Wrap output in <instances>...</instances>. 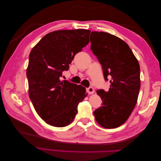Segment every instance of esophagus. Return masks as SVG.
Listing matches in <instances>:
<instances>
[{
    "label": "esophagus",
    "instance_id": "34e87169",
    "mask_svg": "<svg viewBox=\"0 0 161 161\" xmlns=\"http://www.w3.org/2000/svg\"><path fill=\"white\" fill-rule=\"evenodd\" d=\"M87 92H88V93L89 95H91V94H93L94 93L95 90H94L93 88H92V87L90 86V87H89L88 89H87Z\"/></svg>",
    "mask_w": 161,
    "mask_h": 161
}]
</instances>
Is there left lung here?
Masks as SVG:
<instances>
[{
	"instance_id": "left-lung-1",
	"label": "left lung",
	"mask_w": 161,
	"mask_h": 161,
	"mask_svg": "<svg viewBox=\"0 0 161 161\" xmlns=\"http://www.w3.org/2000/svg\"><path fill=\"white\" fill-rule=\"evenodd\" d=\"M91 49L103 67L106 80L111 76L108 91L97 90L103 103L93 114L101 127L115 128L124 124L137 103L140 88V69L129 46L103 31H92Z\"/></svg>"
}]
</instances>
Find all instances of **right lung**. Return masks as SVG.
I'll use <instances>...</instances> for the list:
<instances>
[{"label":"right lung","instance_id":"add662e5","mask_svg":"<svg viewBox=\"0 0 161 161\" xmlns=\"http://www.w3.org/2000/svg\"><path fill=\"white\" fill-rule=\"evenodd\" d=\"M90 30L50 32L33 47L27 77L29 96L37 114L47 124L64 127L72 122L77 105L87 96L85 88L60 80L76 53L89 42Z\"/></svg>","mask_w":161,"mask_h":161}]
</instances>
